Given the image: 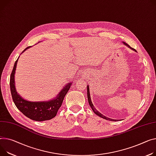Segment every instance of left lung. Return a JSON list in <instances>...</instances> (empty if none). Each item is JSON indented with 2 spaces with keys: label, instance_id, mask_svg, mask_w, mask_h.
<instances>
[{
  "label": "left lung",
  "instance_id": "obj_1",
  "mask_svg": "<svg viewBox=\"0 0 156 156\" xmlns=\"http://www.w3.org/2000/svg\"><path fill=\"white\" fill-rule=\"evenodd\" d=\"M123 43H124V45H126V46H127L128 47H129L130 49H133V50H134V51L137 52L136 49H133V48H132V47H131L129 45H128L127 43H126V42H123ZM87 98H88V101H89V105H90V107L92 108V111H94V112L95 114H96V115H99V117H102V118H103V119H104L108 120V121H117L118 120H116V119H111V118H109V117H105V116L103 115L102 114H101L99 111H98L96 110V109L95 108L94 106V105H93V104H92V101H91V98H90V92H89V86H87Z\"/></svg>",
  "mask_w": 156,
  "mask_h": 156
}]
</instances>
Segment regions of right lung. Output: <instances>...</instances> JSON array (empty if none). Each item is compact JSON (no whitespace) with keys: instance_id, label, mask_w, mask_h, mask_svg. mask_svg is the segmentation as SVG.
I'll return each instance as SVG.
<instances>
[{"instance_id":"right-lung-1","label":"right lung","mask_w":156,"mask_h":156,"mask_svg":"<svg viewBox=\"0 0 156 156\" xmlns=\"http://www.w3.org/2000/svg\"><path fill=\"white\" fill-rule=\"evenodd\" d=\"M27 47L24 51L29 49ZM17 58L14 66L10 79V87L12 98L17 108L26 117L35 121H44L54 118L62 105L65 95L69 90L72 83L69 82L58 93L57 97L49 101L30 102L22 98L16 89L14 75L16 73Z\"/></svg>"}]
</instances>
